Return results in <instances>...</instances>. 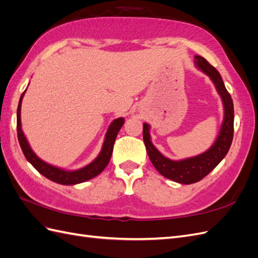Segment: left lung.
Masks as SVG:
<instances>
[{
  "label": "left lung",
  "instance_id": "left-lung-1",
  "mask_svg": "<svg viewBox=\"0 0 258 258\" xmlns=\"http://www.w3.org/2000/svg\"><path fill=\"white\" fill-rule=\"evenodd\" d=\"M195 67L210 77L223 102L224 118L221 130L212 146L206 152L194 156V157L179 160L170 159L162 155L157 150V147L153 144L151 126L147 122L143 123V140L146 152L156 170L162 176L171 179V181L186 185L199 182L227 155L232 142L233 118H235L232 99L225 87L221 74L201 56H195Z\"/></svg>",
  "mask_w": 258,
  "mask_h": 258
}]
</instances>
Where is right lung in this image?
I'll return each mask as SVG.
<instances>
[{"label":"right lung","mask_w":258,"mask_h":258,"mask_svg":"<svg viewBox=\"0 0 258 258\" xmlns=\"http://www.w3.org/2000/svg\"><path fill=\"white\" fill-rule=\"evenodd\" d=\"M26 90L23 91L20 97L17 108V135L22 153L31 165H32L42 175L47 177L50 181L61 185H75L84 183L102 172L105 167L108 165V162H110L117 134H118V131L120 130L124 122V119L122 117L114 119L110 126H108L102 147H101V151L95 159L81 169L66 170L63 168L52 166L50 163L42 160L33 152L32 148H31L25 134H23L21 128V103Z\"/></svg>","instance_id":"1"}]
</instances>
